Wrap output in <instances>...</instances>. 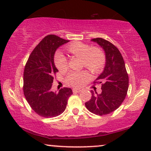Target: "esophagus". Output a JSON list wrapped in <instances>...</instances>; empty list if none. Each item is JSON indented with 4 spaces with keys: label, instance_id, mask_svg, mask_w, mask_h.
Segmentation results:
<instances>
[{
    "label": "esophagus",
    "instance_id": "1",
    "mask_svg": "<svg viewBox=\"0 0 151 151\" xmlns=\"http://www.w3.org/2000/svg\"><path fill=\"white\" fill-rule=\"evenodd\" d=\"M80 91H81V89H78V88H73V93H80Z\"/></svg>",
    "mask_w": 151,
    "mask_h": 151
}]
</instances>
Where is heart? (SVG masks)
Segmentation results:
<instances>
[{"mask_svg":"<svg viewBox=\"0 0 151 151\" xmlns=\"http://www.w3.org/2000/svg\"><path fill=\"white\" fill-rule=\"evenodd\" d=\"M67 50L71 54L82 59L83 65L92 72H99L104 67L106 57L102 49L93 48L89 45L82 42H74L67 47ZM55 64L60 71H63L67 69V60L62 53H56ZM88 79L87 72L84 71L71 72L66 78L67 84L73 87H80Z\"/></svg>","mask_w":151,"mask_h":151,"instance_id":"heart-1","label":"heart"}]
</instances>
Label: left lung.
Segmentation results:
<instances>
[{"label":"left lung","mask_w":151,"mask_h":151,"mask_svg":"<svg viewBox=\"0 0 151 151\" xmlns=\"http://www.w3.org/2000/svg\"><path fill=\"white\" fill-rule=\"evenodd\" d=\"M91 41L104 49L106 63L102 73L94 82L101 84L102 91L98 93L91 91V98L85 106L94 114L104 115L116 110L124 100L129 88V76L122 55L115 45L101 38Z\"/></svg>","instance_id":"1"}]
</instances>
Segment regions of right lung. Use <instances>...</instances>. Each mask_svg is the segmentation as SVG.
<instances>
[{"mask_svg": "<svg viewBox=\"0 0 151 151\" xmlns=\"http://www.w3.org/2000/svg\"><path fill=\"white\" fill-rule=\"evenodd\" d=\"M69 40L48 35L35 47L24 70L23 92L27 101L37 114L53 117L65 111L68 99L73 94L70 88L58 92L51 91L55 74L58 71L54 64V54L59 47Z\"/></svg>", "mask_w": 151, "mask_h": 151, "instance_id": "obj_1", "label": "right lung"}]
</instances>
